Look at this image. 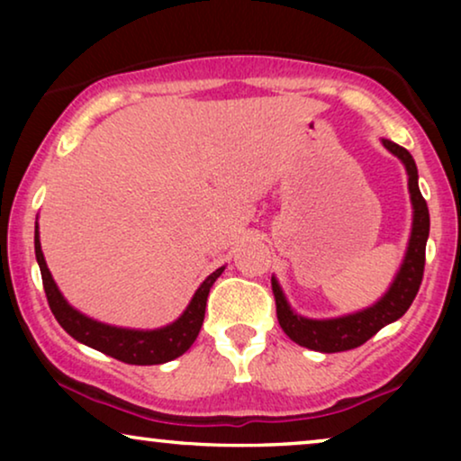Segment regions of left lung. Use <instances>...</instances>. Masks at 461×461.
I'll return each mask as SVG.
<instances>
[{
	"instance_id": "8db88e82",
	"label": "left lung",
	"mask_w": 461,
	"mask_h": 461,
	"mask_svg": "<svg viewBox=\"0 0 461 461\" xmlns=\"http://www.w3.org/2000/svg\"><path fill=\"white\" fill-rule=\"evenodd\" d=\"M382 144L394 157H399L409 176L413 224L411 237H409V245L405 251V260H402L393 285L388 287V292L384 294L374 306L336 319H306L302 317V314L294 312L292 306L287 304L285 295H283L279 281L273 276L276 319H279L281 330L285 331L295 344L304 346V348L319 352H342L357 348V346L367 342L369 338H374L382 327L401 319L402 314L407 312V308L411 306L415 295H418L421 276H424L426 241L428 232H430V213H428L426 199L421 197L420 193L418 167H415L413 157L409 155L407 149L399 147V144L393 140H386V138H382Z\"/></svg>"
}]
</instances>
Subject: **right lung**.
Here are the masks:
<instances>
[{
  "label": "right lung",
  "instance_id": "right-lung-1",
  "mask_svg": "<svg viewBox=\"0 0 461 461\" xmlns=\"http://www.w3.org/2000/svg\"><path fill=\"white\" fill-rule=\"evenodd\" d=\"M35 258L41 270L43 289H46V298L50 304V311L54 312L56 321H59L62 330L68 336L77 339V342L90 346L94 350L104 352L117 361H123L128 365H161L178 358L180 355L191 348L194 339H197L201 325H203L205 317V304L207 295L213 281L222 275L224 267H220L216 273H212L207 279L201 283L197 292H194L191 304L186 311L180 314L174 323H169L161 330H123V327L106 325L100 321H94L86 314L68 304L62 298L60 289L56 287L52 279V273L48 270L46 258H43L41 243H40V230L35 224Z\"/></svg>",
  "mask_w": 461,
  "mask_h": 461
}]
</instances>
